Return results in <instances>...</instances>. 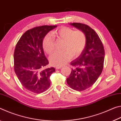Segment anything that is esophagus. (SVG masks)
<instances>
[{
  "mask_svg": "<svg viewBox=\"0 0 121 121\" xmlns=\"http://www.w3.org/2000/svg\"><path fill=\"white\" fill-rule=\"evenodd\" d=\"M62 68V66H56V67H55V69H56V70H58V69H60Z\"/></svg>",
  "mask_w": 121,
  "mask_h": 121,
  "instance_id": "1",
  "label": "esophagus"
}]
</instances>
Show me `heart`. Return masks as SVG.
Segmentation results:
<instances>
[{"mask_svg":"<svg viewBox=\"0 0 121 121\" xmlns=\"http://www.w3.org/2000/svg\"><path fill=\"white\" fill-rule=\"evenodd\" d=\"M52 33L64 40L62 47L63 50L55 52L50 57V62L53 66H62L72 57L73 58L78 57L86 47V36L82 30H74L70 27H62L53 31ZM43 48L48 54H51L54 51L55 39L52 34L49 33L45 36Z\"/></svg>","mask_w":121,"mask_h":121,"instance_id":"1","label":"heart"}]
</instances>
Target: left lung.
Here are the masks:
<instances>
[{
  "mask_svg": "<svg viewBox=\"0 0 121 121\" xmlns=\"http://www.w3.org/2000/svg\"><path fill=\"white\" fill-rule=\"evenodd\" d=\"M82 31L86 44L80 56L71 62L74 66L66 82L71 88L82 91L90 88L100 76L104 68V50L98 35L88 26L81 23H70Z\"/></svg>",
  "mask_w": 121,
  "mask_h": 121,
  "instance_id": "left-lung-1",
  "label": "left lung"
}]
</instances>
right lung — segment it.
Returning <instances> with one entry per match:
<instances>
[{"instance_id": "1", "label": "right lung", "mask_w": 121, "mask_h": 121, "mask_svg": "<svg viewBox=\"0 0 121 121\" xmlns=\"http://www.w3.org/2000/svg\"><path fill=\"white\" fill-rule=\"evenodd\" d=\"M57 26H42L23 34L15 46L14 69L22 85L35 93H41L50 85V77L55 71L47 68L49 61L45 56L43 41L48 33Z\"/></svg>"}]
</instances>
